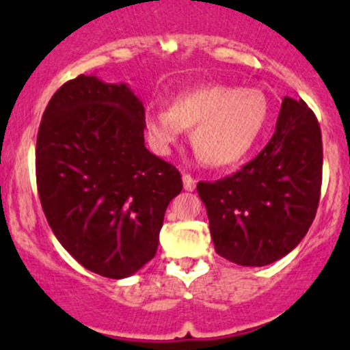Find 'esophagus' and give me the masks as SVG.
Returning a JSON list of instances; mask_svg holds the SVG:
<instances>
[{
	"label": "esophagus",
	"instance_id": "obj_1",
	"mask_svg": "<svg viewBox=\"0 0 350 350\" xmlns=\"http://www.w3.org/2000/svg\"><path fill=\"white\" fill-rule=\"evenodd\" d=\"M183 186H185L186 191H195L196 188L195 178H191L189 174H183Z\"/></svg>",
	"mask_w": 350,
	"mask_h": 350
}]
</instances>
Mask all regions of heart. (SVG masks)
Listing matches in <instances>:
<instances>
[{"label": "heart", "instance_id": "b5f03b06", "mask_svg": "<svg viewBox=\"0 0 350 350\" xmlns=\"http://www.w3.org/2000/svg\"><path fill=\"white\" fill-rule=\"evenodd\" d=\"M267 101L257 90L204 86L172 100L169 109L147 108L144 129L154 152L165 155L183 130H191V146L203 164L227 167L252 150L266 126Z\"/></svg>", "mask_w": 350, "mask_h": 350}]
</instances>
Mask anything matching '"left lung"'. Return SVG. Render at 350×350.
Masks as SVG:
<instances>
[{
    "mask_svg": "<svg viewBox=\"0 0 350 350\" xmlns=\"http://www.w3.org/2000/svg\"><path fill=\"white\" fill-rule=\"evenodd\" d=\"M322 164L315 115L303 100L286 96L262 152L228 178L198 183L218 256L260 267L291 252L315 218Z\"/></svg>",
    "mask_w": 350,
    "mask_h": 350,
    "instance_id": "obj_1",
    "label": "left lung"
}]
</instances>
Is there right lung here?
<instances>
[{"instance_id":"right-lung-1","label":"right lung","mask_w":350,"mask_h":350,"mask_svg":"<svg viewBox=\"0 0 350 350\" xmlns=\"http://www.w3.org/2000/svg\"><path fill=\"white\" fill-rule=\"evenodd\" d=\"M144 105L126 83L77 76L42 116L35 171L42 208L67 252L122 280L155 256L181 174L144 144Z\"/></svg>"}]
</instances>
